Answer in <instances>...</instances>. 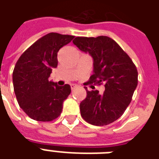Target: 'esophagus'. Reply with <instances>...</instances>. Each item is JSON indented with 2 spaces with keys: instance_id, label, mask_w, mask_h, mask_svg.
<instances>
[{
  "instance_id": "34e87169",
  "label": "esophagus",
  "mask_w": 159,
  "mask_h": 159,
  "mask_svg": "<svg viewBox=\"0 0 159 159\" xmlns=\"http://www.w3.org/2000/svg\"><path fill=\"white\" fill-rule=\"evenodd\" d=\"M76 87H77V85H76V84H70V89H75Z\"/></svg>"
}]
</instances>
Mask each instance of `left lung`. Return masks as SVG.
Listing matches in <instances>:
<instances>
[{"label":"left lung","instance_id":"1","mask_svg":"<svg viewBox=\"0 0 159 159\" xmlns=\"http://www.w3.org/2000/svg\"><path fill=\"white\" fill-rule=\"evenodd\" d=\"M73 43L93 59V74L89 82L105 83L102 94L98 90L89 91L80 103L81 116L87 123L104 126L118 119L132 100L138 84L136 66L129 56L110 37H76Z\"/></svg>","mask_w":159,"mask_h":159}]
</instances>
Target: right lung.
<instances>
[{"mask_svg": "<svg viewBox=\"0 0 159 159\" xmlns=\"http://www.w3.org/2000/svg\"><path fill=\"white\" fill-rule=\"evenodd\" d=\"M74 36L48 33L23 52L12 72L13 89L19 107L30 118L50 122L59 117L70 86H58L49 81L52 68L58 66L59 50Z\"/></svg>", "mask_w": 159, "mask_h": 159, "instance_id": "1", "label": "right lung"}]
</instances>
